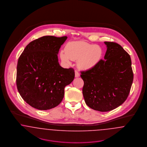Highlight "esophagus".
<instances>
[{
	"mask_svg": "<svg viewBox=\"0 0 147 147\" xmlns=\"http://www.w3.org/2000/svg\"><path fill=\"white\" fill-rule=\"evenodd\" d=\"M75 77H78L80 76V74H79V72L77 71V70H75Z\"/></svg>",
	"mask_w": 147,
	"mask_h": 147,
	"instance_id": "1",
	"label": "esophagus"
}]
</instances>
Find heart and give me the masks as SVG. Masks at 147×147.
I'll return each instance as SVG.
<instances>
[{"mask_svg": "<svg viewBox=\"0 0 147 147\" xmlns=\"http://www.w3.org/2000/svg\"><path fill=\"white\" fill-rule=\"evenodd\" d=\"M102 53V49L98 45L85 41H73L66 45L65 51H61L60 57L63 62L66 63H70V60H78L80 67L88 69L98 62Z\"/></svg>", "mask_w": 147, "mask_h": 147, "instance_id": "1", "label": "heart"}]
</instances>
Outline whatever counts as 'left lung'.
<instances>
[{"mask_svg":"<svg viewBox=\"0 0 147 147\" xmlns=\"http://www.w3.org/2000/svg\"><path fill=\"white\" fill-rule=\"evenodd\" d=\"M105 44L107 46L105 60L81 72L85 102L89 107L100 112L110 111L123 103L133 80L129 55L117 43Z\"/></svg>","mask_w":147,"mask_h":147,"instance_id":"1","label":"left lung"}]
</instances>
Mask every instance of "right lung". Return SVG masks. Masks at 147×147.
I'll return each instance as SVG.
<instances>
[{"label":"right lung","instance_id":"add662e5","mask_svg":"<svg viewBox=\"0 0 147 147\" xmlns=\"http://www.w3.org/2000/svg\"><path fill=\"white\" fill-rule=\"evenodd\" d=\"M67 36H45L30 42L20 56L16 69V86L20 96L31 107L47 110L58 106L64 88L75 78L72 68L64 69L57 54Z\"/></svg>","mask_w":147,"mask_h":147}]
</instances>
